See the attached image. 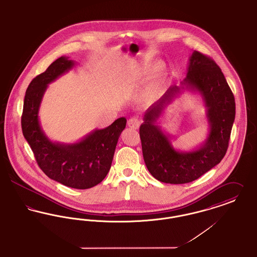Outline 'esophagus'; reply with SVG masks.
<instances>
[{"instance_id": "1", "label": "esophagus", "mask_w": 257, "mask_h": 257, "mask_svg": "<svg viewBox=\"0 0 257 257\" xmlns=\"http://www.w3.org/2000/svg\"><path fill=\"white\" fill-rule=\"evenodd\" d=\"M127 124L132 129H138L140 127V125H141V120L138 117H132V118H130L128 120Z\"/></svg>"}]
</instances>
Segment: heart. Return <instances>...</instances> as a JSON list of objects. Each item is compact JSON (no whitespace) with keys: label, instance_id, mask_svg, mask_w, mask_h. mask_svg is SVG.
Listing matches in <instances>:
<instances>
[{"label":"heart","instance_id":"heart-1","mask_svg":"<svg viewBox=\"0 0 257 257\" xmlns=\"http://www.w3.org/2000/svg\"><path fill=\"white\" fill-rule=\"evenodd\" d=\"M158 68H159V65L156 63L144 66L140 70V76L143 79H147L152 76L158 70ZM165 82H166V77L164 76V74H158L153 76L151 82L144 91V95H143L144 100L148 103L154 101L163 90Z\"/></svg>","mask_w":257,"mask_h":257}]
</instances>
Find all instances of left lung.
Listing matches in <instances>:
<instances>
[{
    "label": "left lung",
    "instance_id": "8db88e82",
    "mask_svg": "<svg viewBox=\"0 0 257 257\" xmlns=\"http://www.w3.org/2000/svg\"><path fill=\"white\" fill-rule=\"evenodd\" d=\"M181 86L174 85L146 111L140 127L144 160L152 177L171 184L199 179L217 165L228 149L235 120V98L224 75L210 57L194 50L189 57L186 77ZM198 91L207 107L209 135L199 148L190 152L175 150L157 121L166 105L181 90Z\"/></svg>",
    "mask_w": 257,
    "mask_h": 257
}]
</instances>
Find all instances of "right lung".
<instances>
[{"label":"right lung","mask_w":257,"mask_h":257,"mask_svg":"<svg viewBox=\"0 0 257 257\" xmlns=\"http://www.w3.org/2000/svg\"><path fill=\"white\" fill-rule=\"evenodd\" d=\"M62 56L31 81L24 98L21 126L23 136L34 152L38 165L53 181L87 189L106 178L126 118L120 117L104 129H96L75 144L51 142L42 129L39 109L47 85L75 66Z\"/></svg>","instance_id":"1"}]
</instances>
